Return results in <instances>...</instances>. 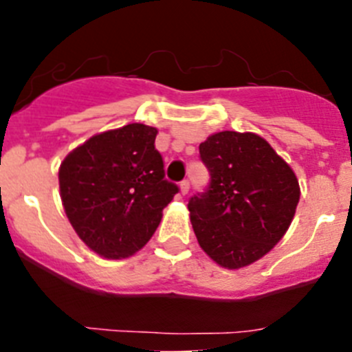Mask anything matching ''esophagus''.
<instances>
[{"label":"esophagus","instance_id":"1","mask_svg":"<svg viewBox=\"0 0 352 352\" xmlns=\"http://www.w3.org/2000/svg\"><path fill=\"white\" fill-rule=\"evenodd\" d=\"M179 190H182V194H188V190H190V182L188 179H183L182 183H179Z\"/></svg>","mask_w":352,"mask_h":352}]
</instances>
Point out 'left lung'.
Instances as JSON below:
<instances>
[{
	"instance_id": "8db88e82",
	"label": "left lung",
	"mask_w": 352,
	"mask_h": 352,
	"mask_svg": "<svg viewBox=\"0 0 352 352\" xmlns=\"http://www.w3.org/2000/svg\"><path fill=\"white\" fill-rule=\"evenodd\" d=\"M199 153L210 170L206 190L188 201L199 245L227 270L256 263L291 226L300 201L296 174L250 132L213 133Z\"/></svg>"
}]
</instances>
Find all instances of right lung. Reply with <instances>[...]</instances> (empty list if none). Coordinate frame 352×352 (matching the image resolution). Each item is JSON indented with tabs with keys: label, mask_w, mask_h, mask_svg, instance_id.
I'll use <instances>...</instances> for the list:
<instances>
[{
	"label": "right lung",
	"mask_w": 352,
	"mask_h": 352,
	"mask_svg": "<svg viewBox=\"0 0 352 352\" xmlns=\"http://www.w3.org/2000/svg\"><path fill=\"white\" fill-rule=\"evenodd\" d=\"M155 138L153 126L130 123L96 133L61 162L65 213L98 256H133L153 236L162 211L178 194V185L166 179Z\"/></svg>",
	"instance_id": "obj_1"
}]
</instances>
